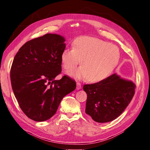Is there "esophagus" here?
Instances as JSON below:
<instances>
[{"label":"esophagus","mask_w":150,"mask_h":150,"mask_svg":"<svg viewBox=\"0 0 150 150\" xmlns=\"http://www.w3.org/2000/svg\"><path fill=\"white\" fill-rule=\"evenodd\" d=\"M81 89V84L79 82H77V90H80Z\"/></svg>","instance_id":"esophagus-1"}]
</instances>
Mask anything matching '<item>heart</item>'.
Returning <instances> with one entry per match:
<instances>
[{
    "label": "heart",
    "instance_id": "1",
    "mask_svg": "<svg viewBox=\"0 0 150 150\" xmlns=\"http://www.w3.org/2000/svg\"><path fill=\"white\" fill-rule=\"evenodd\" d=\"M120 59L118 47L97 38L81 37L75 40L73 47H67L61 54V61L67 71L74 69L81 62L80 68L69 73L79 79L99 82L109 76Z\"/></svg>",
    "mask_w": 150,
    "mask_h": 150
}]
</instances>
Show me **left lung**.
I'll list each match as a JSON object with an SVG mask.
<instances>
[{
    "mask_svg": "<svg viewBox=\"0 0 150 150\" xmlns=\"http://www.w3.org/2000/svg\"><path fill=\"white\" fill-rule=\"evenodd\" d=\"M135 84L116 73L97 83L85 84L86 113L97 122L112 121L122 113L135 94Z\"/></svg>",
    "mask_w": 150,
    "mask_h": 150,
    "instance_id": "1",
    "label": "left lung"
}]
</instances>
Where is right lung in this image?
Wrapping results in <instances>:
<instances>
[{"mask_svg":"<svg viewBox=\"0 0 150 150\" xmlns=\"http://www.w3.org/2000/svg\"><path fill=\"white\" fill-rule=\"evenodd\" d=\"M65 39L47 33L25 43L13 61L10 78L19 106L35 121L48 120L55 114L63 97L75 90L76 82L61 73Z\"/></svg>","mask_w":150,"mask_h":150,"instance_id":"obj_1","label":"right lung"}]
</instances>
